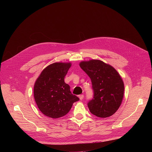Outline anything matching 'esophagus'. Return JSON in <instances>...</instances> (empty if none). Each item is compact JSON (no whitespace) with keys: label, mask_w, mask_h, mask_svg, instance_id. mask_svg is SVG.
I'll use <instances>...</instances> for the list:
<instances>
[{"label":"esophagus","mask_w":152,"mask_h":152,"mask_svg":"<svg viewBox=\"0 0 152 152\" xmlns=\"http://www.w3.org/2000/svg\"><path fill=\"white\" fill-rule=\"evenodd\" d=\"M83 97H84V96H83V94H80V95L79 96V99H80V100H82V99H83Z\"/></svg>","instance_id":"esophagus-1"}]
</instances>
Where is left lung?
Listing matches in <instances>:
<instances>
[{"label":"left lung","instance_id":"8db88e82","mask_svg":"<svg viewBox=\"0 0 152 152\" xmlns=\"http://www.w3.org/2000/svg\"><path fill=\"white\" fill-rule=\"evenodd\" d=\"M80 67L91 79L93 97L88 103L90 111L101 118L113 115L124 95V83L115 69L100 60L82 61Z\"/></svg>","mask_w":152,"mask_h":152}]
</instances>
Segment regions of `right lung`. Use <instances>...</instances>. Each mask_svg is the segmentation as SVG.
<instances>
[{"label":"right lung","instance_id":"right-lung-1","mask_svg":"<svg viewBox=\"0 0 152 152\" xmlns=\"http://www.w3.org/2000/svg\"><path fill=\"white\" fill-rule=\"evenodd\" d=\"M70 66V63L50 64L42 70L35 83V102L40 111L47 117L57 118L66 115L73 103L79 100L64 82Z\"/></svg>","mask_w":152,"mask_h":152}]
</instances>
